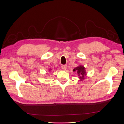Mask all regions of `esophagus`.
Returning a JSON list of instances; mask_svg holds the SVG:
<instances>
[{
    "label": "esophagus",
    "instance_id": "obj_1",
    "mask_svg": "<svg viewBox=\"0 0 124 124\" xmlns=\"http://www.w3.org/2000/svg\"><path fill=\"white\" fill-rule=\"evenodd\" d=\"M62 68L63 70H66L67 69V65H62Z\"/></svg>",
    "mask_w": 124,
    "mask_h": 124
}]
</instances>
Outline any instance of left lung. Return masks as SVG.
<instances>
[{"label":"left lung","instance_id":"1","mask_svg":"<svg viewBox=\"0 0 124 124\" xmlns=\"http://www.w3.org/2000/svg\"><path fill=\"white\" fill-rule=\"evenodd\" d=\"M73 72H76L79 77L78 78H80V81H83L85 78L86 76V72L85 70V68L82 65H79L78 67L74 68L73 70Z\"/></svg>","mask_w":124,"mask_h":124}]
</instances>
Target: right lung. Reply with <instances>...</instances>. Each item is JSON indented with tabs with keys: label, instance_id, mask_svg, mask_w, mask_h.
Segmentation results:
<instances>
[{
	"label": "right lung",
	"instance_id": "1",
	"mask_svg": "<svg viewBox=\"0 0 124 124\" xmlns=\"http://www.w3.org/2000/svg\"><path fill=\"white\" fill-rule=\"evenodd\" d=\"M51 70H52V69H48V70H49V71H51Z\"/></svg>",
	"mask_w": 124,
	"mask_h": 124
}]
</instances>
